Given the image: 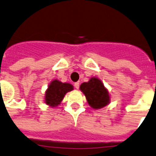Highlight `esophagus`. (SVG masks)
Returning a JSON list of instances; mask_svg holds the SVG:
<instances>
[{"mask_svg": "<svg viewBox=\"0 0 156 156\" xmlns=\"http://www.w3.org/2000/svg\"><path fill=\"white\" fill-rule=\"evenodd\" d=\"M74 87L77 89H79V82H75V83H74Z\"/></svg>", "mask_w": 156, "mask_h": 156, "instance_id": "esophagus-1", "label": "esophagus"}]
</instances>
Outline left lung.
Instances as JSON below:
<instances>
[{
	"label": "left lung",
	"instance_id": "left-lung-1",
	"mask_svg": "<svg viewBox=\"0 0 156 156\" xmlns=\"http://www.w3.org/2000/svg\"><path fill=\"white\" fill-rule=\"evenodd\" d=\"M80 89L86 96L88 104L94 109L104 108L110 102L108 89L97 78H92L88 82L82 83Z\"/></svg>",
	"mask_w": 156,
	"mask_h": 156
}]
</instances>
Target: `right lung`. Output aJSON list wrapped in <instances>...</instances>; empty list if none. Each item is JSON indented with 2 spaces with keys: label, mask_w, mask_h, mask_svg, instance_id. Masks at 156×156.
<instances>
[{
  "label": "right lung",
  "mask_w": 156,
  "mask_h": 156,
  "mask_svg": "<svg viewBox=\"0 0 156 156\" xmlns=\"http://www.w3.org/2000/svg\"><path fill=\"white\" fill-rule=\"evenodd\" d=\"M71 90H73L72 85L63 83L58 80H53L45 92V104L50 107L58 106L63 101L65 94Z\"/></svg>",
  "instance_id": "right-lung-1"
}]
</instances>
